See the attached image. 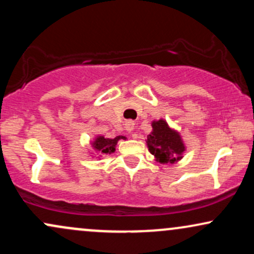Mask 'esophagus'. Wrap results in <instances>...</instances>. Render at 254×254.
I'll return each mask as SVG.
<instances>
[{
  "label": "esophagus",
  "mask_w": 254,
  "mask_h": 254,
  "mask_svg": "<svg viewBox=\"0 0 254 254\" xmlns=\"http://www.w3.org/2000/svg\"><path fill=\"white\" fill-rule=\"evenodd\" d=\"M125 129L129 131V132H131V131L135 129V122H132V121L125 122Z\"/></svg>",
  "instance_id": "obj_1"
}]
</instances>
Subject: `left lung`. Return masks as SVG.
Wrapping results in <instances>:
<instances>
[{"label": "left lung", "mask_w": 254, "mask_h": 254, "mask_svg": "<svg viewBox=\"0 0 254 254\" xmlns=\"http://www.w3.org/2000/svg\"><path fill=\"white\" fill-rule=\"evenodd\" d=\"M153 131L147 137L149 151L161 164H174L183 157L185 145L176 130H172L164 119L151 123Z\"/></svg>", "instance_id": "left-lung-1"}]
</instances>
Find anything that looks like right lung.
I'll return each instance as SVG.
<instances>
[{"label": "right lung", "instance_id": "obj_1", "mask_svg": "<svg viewBox=\"0 0 254 254\" xmlns=\"http://www.w3.org/2000/svg\"><path fill=\"white\" fill-rule=\"evenodd\" d=\"M125 139L124 136H117L115 138H105L104 136H98L92 145L98 154H111L116 150V145L119 139Z\"/></svg>", "mask_w": 254, "mask_h": 254}]
</instances>
